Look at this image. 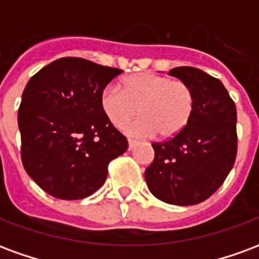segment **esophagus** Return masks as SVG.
<instances>
[{
	"mask_svg": "<svg viewBox=\"0 0 259 259\" xmlns=\"http://www.w3.org/2000/svg\"><path fill=\"white\" fill-rule=\"evenodd\" d=\"M136 146H137V141L129 139V150H133V148H135Z\"/></svg>",
	"mask_w": 259,
	"mask_h": 259,
	"instance_id": "1",
	"label": "esophagus"
}]
</instances>
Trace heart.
<instances>
[{
    "mask_svg": "<svg viewBox=\"0 0 259 259\" xmlns=\"http://www.w3.org/2000/svg\"><path fill=\"white\" fill-rule=\"evenodd\" d=\"M122 87L107 85L101 93V108L111 123L122 127L140 111L143 116L124 127L135 137L162 139L178 136L189 124L194 111V93L183 80L143 72L129 76Z\"/></svg>",
    "mask_w": 259,
    "mask_h": 259,
    "instance_id": "obj_1",
    "label": "heart"
}]
</instances>
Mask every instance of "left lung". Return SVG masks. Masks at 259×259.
Wrapping results in <instances>:
<instances>
[{
  "label": "left lung",
  "instance_id": "obj_1",
  "mask_svg": "<svg viewBox=\"0 0 259 259\" xmlns=\"http://www.w3.org/2000/svg\"><path fill=\"white\" fill-rule=\"evenodd\" d=\"M169 74L190 85L194 111L179 135L152 144L155 157L144 176L158 200L194 205L209 198L233 168L237 112L222 81L211 74L191 66L170 69Z\"/></svg>",
  "mask_w": 259,
  "mask_h": 259
}]
</instances>
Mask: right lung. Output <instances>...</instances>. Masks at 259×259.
Wrapping results in <instances>:
<instances>
[{
    "instance_id": "add662e5",
    "label": "right lung",
    "mask_w": 259,
    "mask_h": 259,
    "mask_svg": "<svg viewBox=\"0 0 259 259\" xmlns=\"http://www.w3.org/2000/svg\"><path fill=\"white\" fill-rule=\"evenodd\" d=\"M122 73L83 58H59L38 70L22 94L18 124L25 170L59 200H80L107 179L127 140L101 108L102 90Z\"/></svg>"
}]
</instances>
